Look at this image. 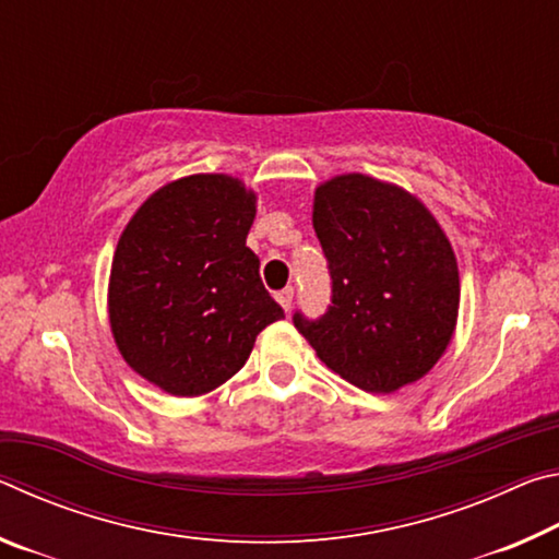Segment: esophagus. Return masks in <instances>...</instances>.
Returning a JSON list of instances; mask_svg holds the SVG:
<instances>
[{"label":"esophagus","mask_w":559,"mask_h":559,"mask_svg":"<svg viewBox=\"0 0 559 559\" xmlns=\"http://www.w3.org/2000/svg\"><path fill=\"white\" fill-rule=\"evenodd\" d=\"M293 296H296V290H293L290 286H288V288H283V290H278V293H276V300L281 302V306H283V310H286V313H288V310H290V306H293Z\"/></svg>","instance_id":"obj_1"}]
</instances>
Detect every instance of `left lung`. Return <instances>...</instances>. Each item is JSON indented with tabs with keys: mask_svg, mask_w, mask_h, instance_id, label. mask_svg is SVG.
Returning <instances> with one entry per match:
<instances>
[{
	"mask_svg": "<svg viewBox=\"0 0 559 559\" xmlns=\"http://www.w3.org/2000/svg\"><path fill=\"white\" fill-rule=\"evenodd\" d=\"M313 226L333 296L323 316L296 313L293 325L359 390L421 380L451 343L461 296L439 222L402 187L353 173L316 189Z\"/></svg>",
	"mask_w": 559,
	"mask_h": 559,
	"instance_id": "obj_1",
	"label": "left lung"
}]
</instances>
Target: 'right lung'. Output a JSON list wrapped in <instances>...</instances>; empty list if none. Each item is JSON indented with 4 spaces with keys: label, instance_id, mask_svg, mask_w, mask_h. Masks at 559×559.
<instances>
[{
    "label": "right lung",
    "instance_id": "add662e5",
    "mask_svg": "<svg viewBox=\"0 0 559 559\" xmlns=\"http://www.w3.org/2000/svg\"><path fill=\"white\" fill-rule=\"evenodd\" d=\"M257 194L229 175L169 182L140 206L112 257L108 313L126 362L175 396H200L241 370L283 318L246 246Z\"/></svg>",
    "mask_w": 559,
    "mask_h": 559
}]
</instances>
